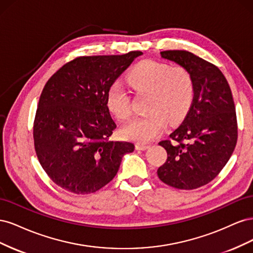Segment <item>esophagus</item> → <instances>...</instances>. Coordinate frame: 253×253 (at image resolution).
<instances>
[{
	"label": "esophagus",
	"instance_id": "esophagus-1",
	"mask_svg": "<svg viewBox=\"0 0 253 253\" xmlns=\"http://www.w3.org/2000/svg\"><path fill=\"white\" fill-rule=\"evenodd\" d=\"M135 147H136L137 150H147L150 147V144L142 143V142H137Z\"/></svg>",
	"mask_w": 253,
	"mask_h": 253
}]
</instances>
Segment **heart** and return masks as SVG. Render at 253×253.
<instances>
[{"mask_svg": "<svg viewBox=\"0 0 253 253\" xmlns=\"http://www.w3.org/2000/svg\"><path fill=\"white\" fill-rule=\"evenodd\" d=\"M128 83L138 93H149L147 115L137 117L121 128L127 139L138 142L152 140L165 128L166 121L174 124L190 109L195 85L192 74L185 66H171L155 60H143L133 67ZM106 106L115 117H131V96L126 87L115 81L106 94Z\"/></svg>", "mask_w": 253, "mask_h": 253, "instance_id": "1", "label": "heart"}]
</instances>
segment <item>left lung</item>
I'll return each instance as SVG.
<instances>
[{
    "instance_id": "1",
    "label": "left lung",
    "mask_w": 253,
    "mask_h": 253,
    "mask_svg": "<svg viewBox=\"0 0 253 253\" xmlns=\"http://www.w3.org/2000/svg\"><path fill=\"white\" fill-rule=\"evenodd\" d=\"M162 57L192 74L193 102L182 124L159 144L167 162L159 179L176 189L193 190L213 180L228 163L237 141V120L230 86L219 68L187 50H165Z\"/></svg>"
}]
</instances>
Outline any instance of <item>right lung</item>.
<instances>
[{"mask_svg": "<svg viewBox=\"0 0 253 253\" xmlns=\"http://www.w3.org/2000/svg\"><path fill=\"white\" fill-rule=\"evenodd\" d=\"M142 55L83 56L58 70L45 84L34 121L38 159L49 178L75 194L100 190L134 151L126 141H110L116 128L106 106L112 84Z\"/></svg>", "mask_w": 253, "mask_h": 253, "instance_id": "obj_1", "label": "right lung"}]
</instances>
